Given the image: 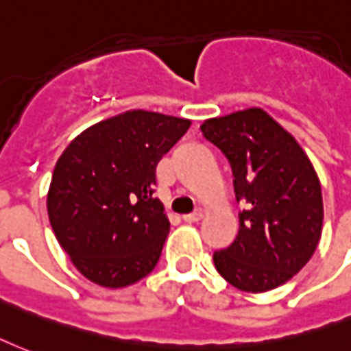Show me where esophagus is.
Wrapping results in <instances>:
<instances>
[{"label": "esophagus", "instance_id": "obj_1", "mask_svg": "<svg viewBox=\"0 0 351 351\" xmlns=\"http://www.w3.org/2000/svg\"><path fill=\"white\" fill-rule=\"evenodd\" d=\"M202 215H204V212H202L201 208H197L195 212H191V214H186V215H182V219L186 223H195V221H199V219H201Z\"/></svg>", "mask_w": 351, "mask_h": 351}]
</instances>
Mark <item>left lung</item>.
<instances>
[{
    "label": "left lung",
    "mask_w": 351,
    "mask_h": 351,
    "mask_svg": "<svg viewBox=\"0 0 351 351\" xmlns=\"http://www.w3.org/2000/svg\"><path fill=\"white\" fill-rule=\"evenodd\" d=\"M201 132L228 160L236 201L245 204L234 241L214 253L215 269L243 292L281 287L320 241L324 204L313 163L258 108L204 121Z\"/></svg>",
    "instance_id": "obj_1"
}]
</instances>
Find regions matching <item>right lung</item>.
I'll list each match as a JSON object with an SVG mask.
<instances>
[{"label":"right lung","mask_w":351,"mask_h":351,"mask_svg":"<svg viewBox=\"0 0 351 351\" xmlns=\"http://www.w3.org/2000/svg\"><path fill=\"white\" fill-rule=\"evenodd\" d=\"M191 121L134 110L95 124L57 160L48 215L59 245L82 275L123 288L149 275L169 234L154 199L156 167Z\"/></svg>","instance_id":"right-lung-1"}]
</instances>
